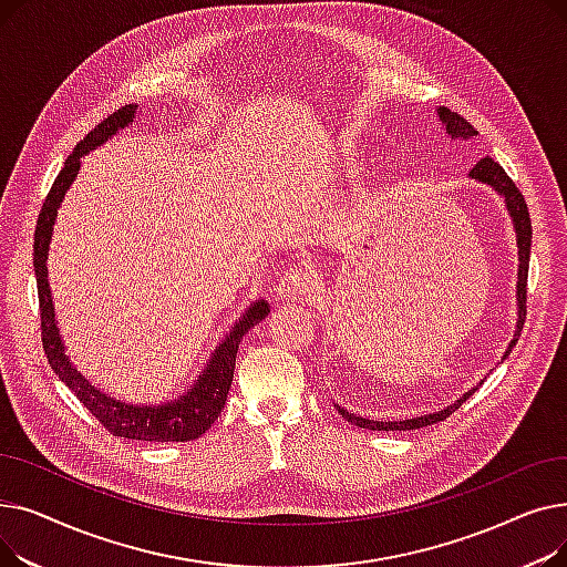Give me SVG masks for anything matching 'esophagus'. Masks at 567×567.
Masks as SVG:
<instances>
[{
	"label": "esophagus",
	"instance_id": "1",
	"mask_svg": "<svg viewBox=\"0 0 567 567\" xmlns=\"http://www.w3.org/2000/svg\"><path fill=\"white\" fill-rule=\"evenodd\" d=\"M315 276L308 271V268L293 266L280 278L278 282V293L282 299H301V296L310 293L315 289Z\"/></svg>",
	"mask_w": 567,
	"mask_h": 567
}]
</instances>
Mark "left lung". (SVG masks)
<instances>
[{
  "mask_svg": "<svg viewBox=\"0 0 567 567\" xmlns=\"http://www.w3.org/2000/svg\"><path fill=\"white\" fill-rule=\"evenodd\" d=\"M441 124L445 126V133H449L451 137H460V140H468L473 135H478V131H475L464 116H460L457 112H451L449 107H439L436 110ZM471 178H475V182L481 184H487L492 186L503 199H505V206H508V214L513 218V225H515V231H517V248H519V268H517V331H515V338L511 340L508 344V351H505V355H508L513 351V347L517 344L519 336H522V329H524V319H526V282H528V257H530V218H528V206H526V199L524 195L519 193V188L515 186L513 178L505 174V169L492 161L489 156L481 158L478 163L473 165V169L468 172ZM503 355V359H505ZM475 391L473 389L468 393H464L455 404L445 406L441 411H434V413H425V415H415V419H409V421H368V419H361V415L355 413H349L344 409L338 406L342 419H347L351 425H359L363 430H377V432H391V430H419V427H427V425H434V423H441L449 419L451 413H455Z\"/></svg>",
  "mask_w": 567,
  "mask_h": 567,
  "instance_id": "obj_1",
  "label": "left lung"
}]
</instances>
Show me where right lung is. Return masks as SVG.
<instances>
[{
  "label": "right lung",
  "instance_id": "1",
  "mask_svg": "<svg viewBox=\"0 0 567 567\" xmlns=\"http://www.w3.org/2000/svg\"><path fill=\"white\" fill-rule=\"evenodd\" d=\"M137 114V105H124L116 112H112L107 118L92 131L86 133L84 140L78 142L73 154L66 158L62 172L56 174L54 184L43 202V208L39 214L37 234H34V274H37V287H39V308H41V340L48 355V363L59 374L69 389L75 393V398L96 415V421L112 434L124 436L135 441H152V443H165V441H193L202 436L208 427H212L227 402L229 385L234 379V363L236 351L241 344L244 336L257 326L268 315V303L264 299L250 303L246 315L236 321L229 336L223 340L220 347L212 353V361L206 363L204 372L193 383V389L176 400H169L165 404H148V406H135L122 400L107 398L99 389H94L69 361L66 349L62 338H59V329L54 321V306L52 293L48 285V250L52 227L56 218V208L64 202L66 190L71 188L73 178L80 172V158L92 152V148L107 142L116 131L126 128L133 124Z\"/></svg>",
  "mask_w": 567,
  "mask_h": 567
}]
</instances>
